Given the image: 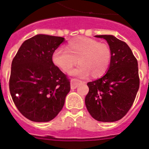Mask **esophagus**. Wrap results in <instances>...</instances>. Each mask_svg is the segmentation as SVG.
Returning <instances> with one entry per match:
<instances>
[{"label": "esophagus", "mask_w": 149, "mask_h": 149, "mask_svg": "<svg viewBox=\"0 0 149 149\" xmlns=\"http://www.w3.org/2000/svg\"><path fill=\"white\" fill-rule=\"evenodd\" d=\"M81 83H82V81L77 80V79H72V80H71V89H76Z\"/></svg>", "instance_id": "obj_1"}]
</instances>
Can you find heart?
I'll list each match as a JSON object with an SVG mask.
<instances>
[{
	"instance_id": "heart-1",
	"label": "heart",
	"mask_w": 149,
	"mask_h": 149,
	"mask_svg": "<svg viewBox=\"0 0 149 149\" xmlns=\"http://www.w3.org/2000/svg\"><path fill=\"white\" fill-rule=\"evenodd\" d=\"M65 49L57 48L52 54V62L63 72H70L74 65L80 64L71 74L86 77H101L107 71L111 61V50L106 43L96 39L79 36L71 39Z\"/></svg>"
}]
</instances>
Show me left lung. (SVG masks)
Listing matches in <instances>:
<instances>
[{"mask_svg": "<svg viewBox=\"0 0 149 149\" xmlns=\"http://www.w3.org/2000/svg\"><path fill=\"white\" fill-rule=\"evenodd\" d=\"M107 42L111 61L107 72L89 82L85 104L95 120L113 122L126 115L132 106L139 87L137 60L125 42L113 35H97Z\"/></svg>", "mask_w": 149, "mask_h": 149, "instance_id": "obj_1", "label": "left lung"}]
</instances>
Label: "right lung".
I'll use <instances>...</instances> for the list:
<instances>
[{
    "label": "right lung",
    "mask_w": 149,
    "mask_h": 149,
    "mask_svg": "<svg viewBox=\"0 0 149 149\" xmlns=\"http://www.w3.org/2000/svg\"><path fill=\"white\" fill-rule=\"evenodd\" d=\"M65 39L38 34L24 41L13 58L10 91L21 113L30 121L54 119L70 91L65 74L52 62V54Z\"/></svg>",
    "instance_id": "obj_1"
}]
</instances>
